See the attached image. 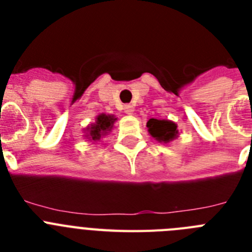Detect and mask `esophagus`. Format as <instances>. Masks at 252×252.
Returning <instances> with one entry per match:
<instances>
[{"mask_svg": "<svg viewBox=\"0 0 252 252\" xmlns=\"http://www.w3.org/2000/svg\"><path fill=\"white\" fill-rule=\"evenodd\" d=\"M133 107L131 106V104H126V106L124 107V112L125 113H127V115H132V112H133Z\"/></svg>", "mask_w": 252, "mask_h": 252, "instance_id": "34e87169", "label": "esophagus"}]
</instances>
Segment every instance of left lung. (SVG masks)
Listing matches in <instances>:
<instances>
[{"instance_id":"1","label":"left lung","mask_w":252,"mask_h":252,"mask_svg":"<svg viewBox=\"0 0 252 252\" xmlns=\"http://www.w3.org/2000/svg\"><path fill=\"white\" fill-rule=\"evenodd\" d=\"M149 128V133L154 139L159 142H170L178 137V126L173 121L169 120H157L150 119L146 124Z\"/></svg>"}]
</instances>
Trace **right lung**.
Instances as JSON below:
<instances>
[{
	"label": "right lung",
	"mask_w": 252,
	"mask_h": 252,
	"mask_svg": "<svg viewBox=\"0 0 252 252\" xmlns=\"http://www.w3.org/2000/svg\"><path fill=\"white\" fill-rule=\"evenodd\" d=\"M116 120L117 119L113 115H104V113L98 115L94 124H92L86 128L88 131L86 135L87 139H90L91 141H98L102 136L107 135L112 130Z\"/></svg>",
	"instance_id": "right-lung-1"
}]
</instances>
